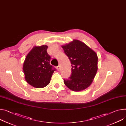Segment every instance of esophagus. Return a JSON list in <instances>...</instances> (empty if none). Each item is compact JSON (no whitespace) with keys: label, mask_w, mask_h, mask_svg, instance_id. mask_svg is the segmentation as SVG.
<instances>
[{"label":"esophagus","mask_w":126,"mask_h":126,"mask_svg":"<svg viewBox=\"0 0 126 126\" xmlns=\"http://www.w3.org/2000/svg\"><path fill=\"white\" fill-rule=\"evenodd\" d=\"M57 70H58V71H60V69H61V67H60V66H57Z\"/></svg>","instance_id":"obj_1"}]
</instances>
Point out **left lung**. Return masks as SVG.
Returning a JSON list of instances; mask_svg holds the SVG:
<instances>
[{
    "instance_id": "obj_1",
    "label": "left lung",
    "mask_w": 126,
    "mask_h": 126,
    "mask_svg": "<svg viewBox=\"0 0 126 126\" xmlns=\"http://www.w3.org/2000/svg\"><path fill=\"white\" fill-rule=\"evenodd\" d=\"M61 47L72 66L71 76L69 79L64 80L65 85L74 91L86 89L93 82L97 71L96 53L85 43L76 39Z\"/></svg>"
}]
</instances>
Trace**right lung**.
I'll list each match as a JSON object with an SVG mask.
<instances>
[{
	"mask_svg": "<svg viewBox=\"0 0 126 126\" xmlns=\"http://www.w3.org/2000/svg\"><path fill=\"white\" fill-rule=\"evenodd\" d=\"M48 46H34L27 54L22 69L28 83L37 88L48 85L55 69L50 64L51 57L48 54Z\"/></svg>",
	"mask_w": 126,
	"mask_h": 126,
	"instance_id": "right-lung-1",
	"label": "right lung"
}]
</instances>
